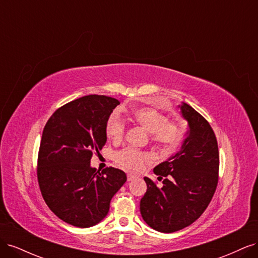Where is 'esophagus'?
<instances>
[{"label": "esophagus", "mask_w": 258, "mask_h": 258, "mask_svg": "<svg viewBox=\"0 0 258 258\" xmlns=\"http://www.w3.org/2000/svg\"><path fill=\"white\" fill-rule=\"evenodd\" d=\"M135 178H136V175H132V174H128V176H127L128 182H130V181H134Z\"/></svg>", "instance_id": "34e87169"}]
</instances>
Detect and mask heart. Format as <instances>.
I'll use <instances>...</instances> for the list:
<instances>
[{"mask_svg":"<svg viewBox=\"0 0 258 258\" xmlns=\"http://www.w3.org/2000/svg\"><path fill=\"white\" fill-rule=\"evenodd\" d=\"M132 119L150 135V141L163 153H172L181 144L183 129L179 124L168 121L163 115L151 108H137L131 113ZM106 137L113 142H120L124 135V124L120 117L113 113L105 123ZM114 159L121 169L138 172L144 163L151 161V155L146 152L124 148L117 152Z\"/></svg>","mask_w":258,"mask_h":258,"instance_id":"1","label":"heart"}]
</instances>
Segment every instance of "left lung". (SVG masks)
<instances>
[{"instance_id":"obj_1","label":"left lung","mask_w":258,"mask_h":258,"mask_svg":"<svg viewBox=\"0 0 258 258\" xmlns=\"http://www.w3.org/2000/svg\"><path fill=\"white\" fill-rule=\"evenodd\" d=\"M189 130L176 154L154 168L162 179L157 187L144 177L147 189L140 201L144 222L160 232L181 230L198 220L208 208L218 182L220 155L213 129L187 103L178 105Z\"/></svg>"}]
</instances>
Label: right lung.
Returning <instances> with one entry per match:
<instances>
[{"label": "right lung", "mask_w": 258, "mask_h": 258, "mask_svg": "<svg viewBox=\"0 0 258 258\" xmlns=\"http://www.w3.org/2000/svg\"><path fill=\"white\" fill-rule=\"evenodd\" d=\"M117 99L89 95L54 112L43 130L37 179L46 205L60 220L88 228L107 215L114 195L127 181L113 167L91 168L93 153L106 143L105 123Z\"/></svg>", "instance_id": "right-lung-1"}]
</instances>
